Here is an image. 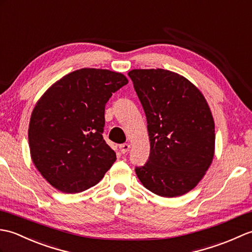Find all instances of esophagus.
Masks as SVG:
<instances>
[{"mask_svg":"<svg viewBox=\"0 0 252 252\" xmlns=\"http://www.w3.org/2000/svg\"><path fill=\"white\" fill-rule=\"evenodd\" d=\"M129 149H130V144H128V143H123L120 145V151L123 154L127 153L128 151H129Z\"/></svg>","mask_w":252,"mask_h":252,"instance_id":"esophagus-1","label":"esophagus"}]
</instances>
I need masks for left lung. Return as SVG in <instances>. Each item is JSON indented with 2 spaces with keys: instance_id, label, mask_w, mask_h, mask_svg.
<instances>
[{
  "instance_id": "obj_1",
  "label": "left lung",
  "mask_w": 252,
  "mask_h": 252,
  "mask_svg": "<svg viewBox=\"0 0 252 252\" xmlns=\"http://www.w3.org/2000/svg\"><path fill=\"white\" fill-rule=\"evenodd\" d=\"M128 76L147 116L149 159L135 170L149 191L180 196L202 180L214 158L215 122L191 82L164 69L131 70Z\"/></svg>"
}]
</instances>
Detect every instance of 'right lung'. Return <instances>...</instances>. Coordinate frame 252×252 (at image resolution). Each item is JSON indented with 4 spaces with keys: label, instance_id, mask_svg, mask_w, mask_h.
<instances>
[{
    "label": "right lung",
    "instance_id": "right-lung-1",
    "mask_svg": "<svg viewBox=\"0 0 252 252\" xmlns=\"http://www.w3.org/2000/svg\"><path fill=\"white\" fill-rule=\"evenodd\" d=\"M128 83L122 73L81 69L63 76L32 112L29 145L33 163L63 193H79L101 180L116 154L102 137L104 108Z\"/></svg>",
    "mask_w": 252,
    "mask_h": 252
}]
</instances>
